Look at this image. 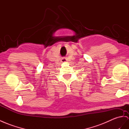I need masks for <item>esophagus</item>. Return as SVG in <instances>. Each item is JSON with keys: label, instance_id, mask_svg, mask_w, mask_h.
Segmentation results:
<instances>
[{"label": "esophagus", "instance_id": "1", "mask_svg": "<svg viewBox=\"0 0 129 129\" xmlns=\"http://www.w3.org/2000/svg\"><path fill=\"white\" fill-rule=\"evenodd\" d=\"M66 61H67V60H66V59H63L62 60V62H65Z\"/></svg>", "mask_w": 129, "mask_h": 129}]
</instances>
